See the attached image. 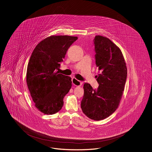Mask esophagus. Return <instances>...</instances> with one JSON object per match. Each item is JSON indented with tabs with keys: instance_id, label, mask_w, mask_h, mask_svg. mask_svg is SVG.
<instances>
[{
	"instance_id": "esophagus-1",
	"label": "esophagus",
	"mask_w": 152,
	"mask_h": 152,
	"mask_svg": "<svg viewBox=\"0 0 152 152\" xmlns=\"http://www.w3.org/2000/svg\"><path fill=\"white\" fill-rule=\"evenodd\" d=\"M72 84L75 86H81V84H83V83L81 81H80L79 80H77L75 78H72Z\"/></svg>"
}]
</instances>
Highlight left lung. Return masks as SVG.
Here are the masks:
<instances>
[{"label":"left lung","mask_w":152,"mask_h":152,"mask_svg":"<svg viewBox=\"0 0 152 152\" xmlns=\"http://www.w3.org/2000/svg\"><path fill=\"white\" fill-rule=\"evenodd\" d=\"M94 44L95 64L101 71L96 76L99 86L94 89L89 84H84L81 107L87 117L100 121L118 108L126 83L127 68L121 50L109 39L96 36Z\"/></svg>","instance_id":"1"}]
</instances>
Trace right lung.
I'll return each mask as SVG.
<instances>
[{
  "label": "right lung",
  "mask_w": 152,
  "mask_h": 152,
  "mask_svg": "<svg viewBox=\"0 0 152 152\" xmlns=\"http://www.w3.org/2000/svg\"><path fill=\"white\" fill-rule=\"evenodd\" d=\"M77 39L52 36L38 44L31 54L27 68V84L35 107L44 114H54L63 106L72 81L70 77L57 70L68 48Z\"/></svg>",
  "instance_id": "add662e5"
}]
</instances>
